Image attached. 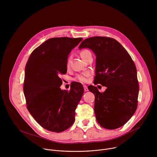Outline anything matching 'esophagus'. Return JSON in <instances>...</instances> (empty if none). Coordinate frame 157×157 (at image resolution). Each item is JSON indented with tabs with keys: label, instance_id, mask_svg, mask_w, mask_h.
<instances>
[{
	"label": "esophagus",
	"instance_id": "obj_1",
	"mask_svg": "<svg viewBox=\"0 0 157 157\" xmlns=\"http://www.w3.org/2000/svg\"><path fill=\"white\" fill-rule=\"evenodd\" d=\"M83 87H84V91L85 92L88 91V88H87V86L86 85H84Z\"/></svg>",
	"mask_w": 157,
	"mask_h": 157
}]
</instances>
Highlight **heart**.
<instances>
[{
    "mask_svg": "<svg viewBox=\"0 0 157 157\" xmlns=\"http://www.w3.org/2000/svg\"><path fill=\"white\" fill-rule=\"evenodd\" d=\"M91 53L90 52V51H89L88 50H83L80 52V56L84 60H85L86 58L89 55H91ZM70 61H71V58L69 57L68 58V59H67V61H66V67H67V68H69L70 64ZM89 75H90V73L86 72V73H82V74L78 75L76 76L75 79L76 81H78L81 82H86L87 81V77L89 76Z\"/></svg>",
    "mask_w": 157,
    "mask_h": 157,
    "instance_id": "1",
    "label": "heart"
}]
</instances>
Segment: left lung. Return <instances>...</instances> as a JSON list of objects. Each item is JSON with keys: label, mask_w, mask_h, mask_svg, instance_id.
I'll use <instances>...</instances> for the list:
<instances>
[{"label": "left lung", "mask_w": 157, "mask_h": 157, "mask_svg": "<svg viewBox=\"0 0 157 157\" xmlns=\"http://www.w3.org/2000/svg\"><path fill=\"white\" fill-rule=\"evenodd\" d=\"M84 48L91 49L96 56L95 84L107 87L104 93L92 85L88 88L95 96L96 120L105 128H119L137 107L139 86L135 63L122 44L110 37L85 39L79 47Z\"/></svg>", "instance_id": "1"}]
</instances>
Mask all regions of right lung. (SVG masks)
I'll return each instance as SVG.
<instances>
[{
  "label": "right lung",
  "mask_w": 157,
  "mask_h": 157,
  "mask_svg": "<svg viewBox=\"0 0 157 157\" xmlns=\"http://www.w3.org/2000/svg\"><path fill=\"white\" fill-rule=\"evenodd\" d=\"M82 40V38H50L32 52L26 64L24 93L27 109L49 131H64L75 122V110L84 89L75 82L70 91L61 90L59 75L66 73L68 56Z\"/></svg>",
  "instance_id": "1"
}]
</instances>
